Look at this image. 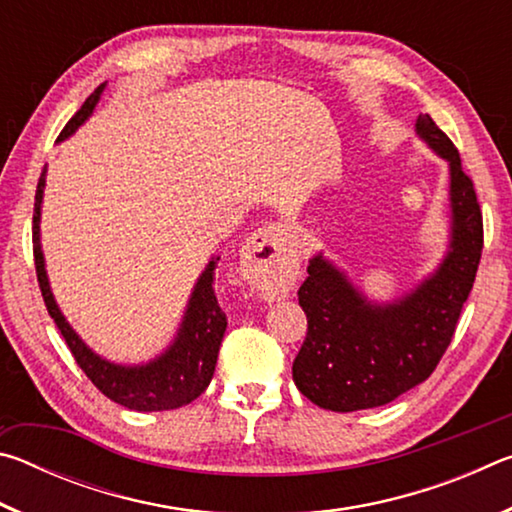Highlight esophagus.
<instances>
[{
    "mask_svg": "<svg viewBox=\"0 0 512 512\" xmlns=\"http://www.w3.org/2000/svg\"><path fill=\"white\" fill-rule=\"evenodd\" d=\"M293 257H296V239L287 225H264L250 235L241 253L246 282L255 291L273 296L277 287H282Z\"/></svg>",
    "mask_w": 512,
    "mask_h": 512,
    "instance_id": "1",
    "label": "esophagus"
}]
</instances>
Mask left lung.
<instances>
[{
    "label": "left lung",
    "instance_id": "left-lung-1",
    "mask_svg": "<svg viewBox=\"0 0 512 512\" xmlns=\"http://www.w3.org/2000/svg\"><path fill=\"white\" fill-rule=\"evenodd\" d=\"M429 149L449 162L452 241L443 264L395 302H370L329 259H309L298 302L305 343L293 361L298 391L327 411H361L393 402L422 384L452 343L483 250V216L452 140L429 115L415 121Z\"/></svg>",
    "mask_w": 512,
    "mask_h": 512
}]
</instances>
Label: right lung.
I'll list each match as a JSON object with an SVG mask.
<instances>
[{
  "label": "right lung",
  "mask_w": 512,
  "mask_h": 512,
  "mask_svg": "<svg viewBox=\"0 0 512 512\" xmlns=\"http://www.w3.org/2000/svg\"><path fill=\"white\" fill-rule=\"evenodd\" d=\"M103 88H106V83H101L85 99L81 110L67 121L63 133L58 135V142L67 140L76 128L85 124V119L97 108ZM45 176L47 167L40 173L36 205H33V259H36L38 284L49 316L54 318V323L60 329V334H63L67 348L72 350L76 363H79L81 370L103 395L110 397L112 402L126 406V409L169 411L194 402L210 386L225 327H228V318H225L214 296V268L219 257H212V262L207 264L201 277H198L176 339H173V343L160 357H155L149 363H142V366H119V363L101 359L99 354H94L79 339V334L74 332L72 325L60 314L54 293L49 289L45 257H42L40 248V205L42 194H45Z\"/></svg>",
  "instance_id": "right-lung-1"
}]
</instances>
